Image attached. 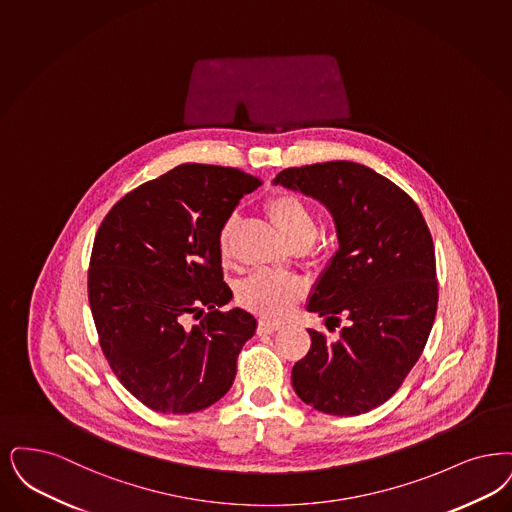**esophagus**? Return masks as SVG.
Returning a JSON list of instances; mask_svg holds the SVG:
<instances>
[{"mask_svg": "<svg viewBox=\"0 0 512 512\" xmlns=\"http://www.w3.org/2000/svg\"><path fill=\"white\" fill-rule=\"evenodd\" d=\"M282 328L280 324H274V322H268V320H259V326H257V333L259 335H270L274 331Z\"/></svg>", "mask_w": 512, "mask_h": 512, "instance_id": "obj_1", "label": "esophagus"}]
</instances>
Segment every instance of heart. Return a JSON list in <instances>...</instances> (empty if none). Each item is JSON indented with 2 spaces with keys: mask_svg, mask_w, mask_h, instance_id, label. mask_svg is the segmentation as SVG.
Listing matches in <instances>:
<instances>
[{
  "mask_svg": "<svg viewBox=\"0 0 512 512\" xmlns=\"http://www.w3.org/2000/svg\"><path fill=\"white\" fill-rule=\"evenodd\" d=\"M266 215L276 228L286 236L287 242L297 249H307L316 238V217L312 207L293 192H280L268 198L265 204ZM238 225L236 215H230L219 228L217 246L223 261L230 257V244L232 236ZM307 287L301 278L276 274L261 270L246 280H242L236 287V301L240 307L249 312L265 318V320H280L291 312L303 295Z\"/></svg>",
  "mask_w": 512,
  "mask_h": 512,
  "instance_id": "b5f03b06",
  "label": "heart"
}]
</instances>
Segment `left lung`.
<instances>
[{
  "label": "left lung",
  "mask_w": 512,
  "mask_h": 512,
  "mask_svg": "<svg viewBox=\"0 0 512 512\" xmlns=\"http://www.w3.org/2000/svg\"><path fill=\"white\" fill-rule=\"evenodd\" d=\"M276 184L320 200L335 221L339 249L307 310L326 318L291 371L297 396L329 415H360L400 389L427 345L438 307L429 226L408 194L354 162L287 167ZM334 326H330V322Z\"/></svg>",
  "instance_id": "1"
}]
</instances>
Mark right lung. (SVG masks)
I'll return each instance as SVG.
<instances>
[{"mask_svg":"<svg viewBox=\"0 0 512 512\" xmlns=\"http://www.w3.org/2000/svg\"><path fill=\"white\" fill-rule=\"evenodd\" d=\"M261 179L183 164L118 200L97 230L87 295L104 358L146 408L194 413L225 396L257 322L223 312L219 228ZM200 319L198 325L189 322Z\"/></svg>","mask_w":512,"mask_h":512,"instance_id":"add662e5","label":"right lung"}]
</instances>
